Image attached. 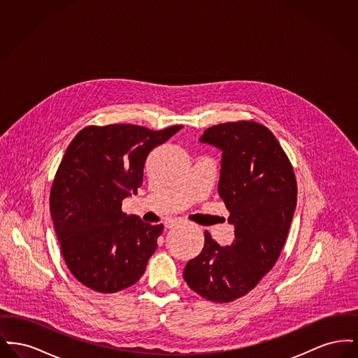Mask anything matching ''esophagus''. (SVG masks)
Listing matches in <instances>:
<instances>
[{
  "instance_id": "esophagus-1",
  "label": "esophagus",
  "mask_w": 358,
  "mask_h": 358,
  "mask_svg": "<svg viewBox=\"0 0 358 358\" xmlns=\"http://www.w3.org/2000/svg\"><path fill=\"white\" fill-rule=\"evenodd\" d=\"M177 224H178L177 220H169V222H165V227H166V228H173V227H176Z\"/></svg>"
}]
</instances>
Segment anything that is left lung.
<instances>
[{"label":"left lung","instance_id":"1","mask_svg":"<svg viewBox=\"0 0 358 358\" xmlns=\"http://www.w3.org/2000/svg\"><path fill=\"white\" fill-rule=\"evenodd\" d=\"M200 142L222 150L219 196L235 227L231 245L205 231L200 255L189 260L184 279L205 299L227 303L255 289L286 243L296 206V181L273 133L251 120L206 129Z\"/></svg>","mask_w":358,"mask_h":358}]
</instances>
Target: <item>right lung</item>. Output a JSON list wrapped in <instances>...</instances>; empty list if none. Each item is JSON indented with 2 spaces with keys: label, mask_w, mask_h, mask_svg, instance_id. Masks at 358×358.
<instances>
[{
  "label": "right lung",
  "mask_w": 358,
  "mask_h": 358,
  "mask_svg": "<svg viewBox=\"0 0 358 358\" xmlns=\"http://www.w3.org/2000/svg\"><path fill=\"white\" fill-rule=\"evenodd\" d=\"M181 129L88 126L69 143L52 184V222L69 271L88 289L113 294L145 273L164 225L127 216L122 201L142 185L150 152Z\"/></svg>",
  "instance_id": "1"
}]
</instances>
